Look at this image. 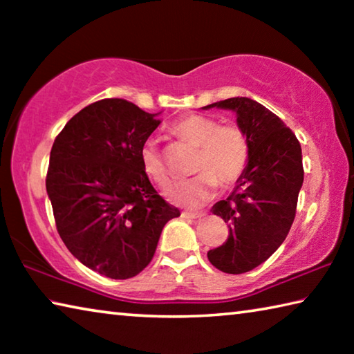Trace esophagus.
<instances>
[{
	"mask_svg": "<svg viewBox=\"0 0 354 354\" xmlns=\"http://www.w3.org/2000/svg\"><path fill=\"white\" fill-rule=\"evenodd\" d=\"M181 215L184 218H189V220H198L201 217H205V214L203 212H183Z\"/></svg>",
	"mask_w": 354,
	"mask_h": 354,
	"instance_id": "obj_1",
	"label": "esophagus"
}]
</instances>
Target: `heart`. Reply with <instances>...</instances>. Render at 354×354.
Wrapping results in <instances>:
<instances>
[{
    "instance_id": "obj_1",
    "label": "heart",
    "mask_w": 354,
    "mask_h": 354,
    "mask_svg": "<svg viewBox=\"0 0 354 354\" xmlns=\"http://www.w3.org/2000/svg\"><path fill=\"white\" fill-rule=\"evenodd\" d=\"M179 139L200 148L196 173L194 179L178 181L165 190L167 200L181 207H200L212 198L217 183L221 187H231L248 162V140L236 124H220L212 117L192 115L178 120L173 127ZM140 164L145 175L160 187L170 181L162 153L153 140L143 143Z\"/></svg>"
}]
</instances>
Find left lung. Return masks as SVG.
Wrapping results in <instances>:
<instances>
[{
  "instance_id": "1",
  "label": "left lung",
  "mask_w": 354,
  "mask_h": 354,
  "mask_svg": "<svg viewBox=\"0 0 354 354\" xmlns=\"http://www.w3.org/2000/svg\"><path fill=\"white\" fill-rule=\"evenodd\" d=\"M212 107L234 112L248 140L242 176L230 196L211 209L226 221L230 236L207 251L215 268L239 274L266 262L289 234L304 178L301 147L283 120L254 100L234 97L203 109Z\"/></svg>"
}]
</instances>
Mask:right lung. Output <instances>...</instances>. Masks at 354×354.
Listing matches in <instances>:
<instances>
[{"label": "right lung", "mask_w": 354, "mask_h": 354, "mask_svg": "<svg viewBox=\"0 0 354 354\" xmlns=\"http://www.w3.org/2000/svg\"><path fill=\"white\" fill-rule=\"evenodd\" d=\"M156 117L122 98L97 101L65 124L50 153L46 192L59 236L77 261L112 279L139 274L167 221L179 217L140 164Z\"/></svg>", "instance_id": "1"}]
</instances>
